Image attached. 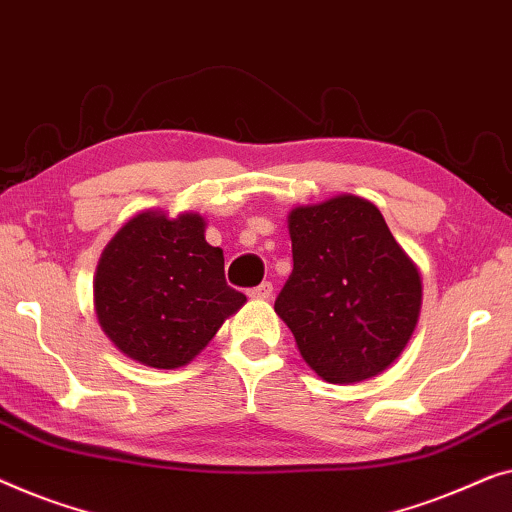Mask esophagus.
<instances>
[{"mask_svg":"<svg viewBox=\"0 0 512 512\" xmlns=\"http://www.w3.org/2000/svg\"><path fill=\"white\" fill-rule=\"evenodd\" d=\"M271 294H273V285L271 283H262V285L253 287V290L248 292V297L250 299H257V301H266V299H271Z\"/></svg>","mask_w":512,"mask_h":512,"instance_id":"esophagus-1","label":"esophagus"}]
</instances>
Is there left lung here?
<instances>
[{"label":"left lung","instance_id":"obj_1","mask_svg":"<svg viewBox=\"0 0 512 512\" xmlns=\"http://www.w3.org/2000/svg\"><path fill=\"white\" fill-rule=\"evenodd\" d=\"M294 269L276 313L322 380L355 385L406 348L420 320L422 276L369 199L338 194L287 215Z\"/></svg>","mask_w":512,"mask_h":512}]
</instances>
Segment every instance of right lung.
<instances>
[{
	"mask_svg": "<svg viewBox=\"0 0 512 512\" xmlns=\"http://www.w3.org/2000/svg\"><path fill=\"white\" fill-rule=\"evenodd\" d=\"M204 232L199 213L143 211L104 248L92 283L95 313L125 357L153 369L190 364L246 304Z\"/></svg>",
	"mask_w": 512,
	"mask_h": 512,
	"instance_id": "add662e5",
	"label": "right lung"
}]
</instances>
